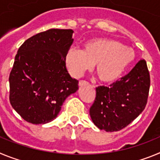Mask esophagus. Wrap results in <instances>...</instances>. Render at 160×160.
Masks as SVG:
<instances>
[{
    "mask_svg": "<svg viewBox=\"0 0 160 160\" xmlns=\"http://www.w3.org/2000/svg\"><path fill=\"white\" fill-rule=\"evenodd\" d=\"M89 85V83L86 81H79L78 86L79 87H84V86H87Z\"/></svg>",
    "mask_w": 160,
    "mask_h": 160,
    "instance_id": "1",
    "label": "esophagus"
}]
</instances>
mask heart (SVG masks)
Returning a JSON list of instances; mask_svg holds the SVG:
<instances>
[{"label": "heart", "mask_w": 160, "mask_h": 160, "mask_svg": "<svg viewBox=\"0 0 160 160\" xmlns=\"http://www.w3.org/2000/svg\"><path fill=\"white\" fill-rule=\"evenodd\" d=\"M136 56L135 49L112 38H94L85 42L82 49L70 48L65 54L66 68L78 78L94 64L100 81L113 83L121 78Z\"/></svg>", "instance_id": "b5f03b06"}]
</instances>
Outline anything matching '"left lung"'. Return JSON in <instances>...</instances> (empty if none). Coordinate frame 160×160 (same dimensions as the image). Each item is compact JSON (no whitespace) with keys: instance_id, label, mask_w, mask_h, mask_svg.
<instances>
[{"instance_id":"left-lung-1","label":"left lung","mask_w":160,"mask_h":160,"mask_svg":"<svg viewBox=\"0 0 160 160\" xmlns=\"http://www.w3.org/2000/svg\"><path fill=\"white\" fill-rule=\"evenodd\" d=\"M149 89V71L146 61L142 59L110 87L96 88L95 100L90 109L94 125L107 132L126 128L144 110Z\"/></svg>"}]
</instances>
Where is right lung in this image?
<instances>
[{
	"label": "right lung",
	"mask_w": 160,
	"mask_h": 160,
	"mask_svg": "<svg viewBox=\"0 0 160 160\" xmlns=\"http://www.w3.org/2000/svg\"><path fill=\"white\" fill-rule=\"evenodd\" d=\"M72 29H50L22 44L9 74V101L22 118L45 124L58 116L78 81L66 70L64 58L73 39Z\"/></svg>",
	"instance_id": "right-lung-1"
}]
</instances>
